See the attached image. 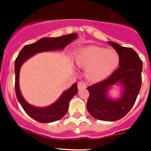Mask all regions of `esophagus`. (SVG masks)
I'll use <instances>...</instances> for the list:
<instances>
[{"label":"esophagus","mask_w":151,"mask_h":151,"mask_svg":"<svg viewBox=\"0 0 151 151\" xmlns=\"http://www.w3.org/2000/svg\"><path fill=\"white\" fill-rule=\"evenodd\" d=\"M86 88V85L83 82H79L78 83V88L79 89H85Z\"/></svg>","instance_id":"esophagus-1"}]
</instances>
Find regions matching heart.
Here are the masks:
<instances>
[{
	"label": "heart",
	"instance_id": "heart-1",
	"mask_svg": "<svg viewBox=\"0 0 151 151\" xmlns=\"http://www.w3.org/2000/svg\"><path fill=\"white\" fill-rule=\"evenodd\" d=\"M78 66L86 68V76L93 82H101L115 71L119 56L114 49L91 45L79 49L75 56Z\"/></svg>",
	"mask_w": 151,
	"mask_h": 151
}]
</instances>
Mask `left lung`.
<instances>
[{"instance_id": "obj_1", "label": "left lung", "mask_w": 151, "mask_h": 151, "mask_svg": "<svg viewBox=\"0 0 151 151\" xmlns=\"http://www.w3.org/2000/svg\"><path fill=\"white\" fill-rule=\"evenodd\" d=\"M119 56V67L105 80L87 88L89 97L87 110L96 119L113 122L125 116L134 106L141 86L142 61L131 47L108 41ZM119 84L120 98L113 99L108 95L112 86Z\"/></svg>"}]
</instances>
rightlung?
Segmentation results:
<instances>
[{
	"instance_id": "right-lung-1",
	"label": "right lung",
	"mask_w": 151,
	"mask_h": 151,
	"mask_svg": "<svg viewBox=\"0 0 151 151\" xmlns=\"http://www.w3.org/2000/svg\"><path fill=\"white\" fill-rule=\"evenodd\" d=\"M78 38L76 33L62 35L57 38H43L35 43L27 45L19 52L15 60V91L17 100L23 110L35 120L42 123H49L60 120L68 111L70 100L78 92L77 83H74L71 87L63 91L57 101L43 107H37L29 104L21 94L19 89V72L24 62H26L35 54L50 50H63L73 40Z\"/></svg>"
}]
</instances>
